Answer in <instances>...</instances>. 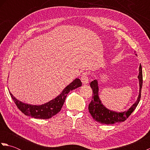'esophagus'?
Wrapping results in <instances>:
<instances>
[{"label": "esophagus", "instance_id": "obj_1", "mask_svg": "<svg viewBox=\"0 0 150 150\" xmlns=\"http://www.w3.org/2000/svg\"><path fill=\"white\" fill-rule=\"evenodd\" d=\"M81 81L84 84H86L89 82V79L88 77V73L84 72L81 75Z\"/></svg>", "mask_w": 150, "mask_h": 150}]
</instances>
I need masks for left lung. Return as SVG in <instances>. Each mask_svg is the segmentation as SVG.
<instances>
[{
    "mask_svg": "<svg viewBox=\"0 0 150 150\" xmlns=\"http://www.w3.org/2000/svg\"><path fill=\"white\" fill-rule=\"evenodd\" d=\"M138 78L139 80L140 90L137 100L128 110L121 113L110 111L104 107V105L101 103V101L98 95V88L97 80L91 82L90 84L92 89V91H93V97H92L91 103L89 104L88 110L89 112L90 113L93 119L97 122L104 124H113L115 123L124 122V120L128 119L133 111L135 110L136 107L137 106L139 101L141 100L142 86V71L141 64H140L139 66V74Z\"/></svg>",
    "mask_w": 150,
    "mask_h": 150,
    "instance_id": "8db88e82",
    "label": "left lung"
}]
</instances>
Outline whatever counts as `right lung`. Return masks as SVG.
I'll use <instances>...</instances> for the list:
<instances>
[{
    "label": "right lung",
    "instance_id": "obj_1",
    "mask_svg": "<svg viewBox=\"0 0 150 150\" xmlns=\"http://www.w3.org/2000/svg\"><path fill=\"white\" fill-rule=\"evenodd\" d=\"M81 86L82 82L80 79H76L71 84L64 89L62 93L59 96L50 100L48 103L42 105H39V106L23 103L13 97V95L10 92H9V94L15 104L17 105V108L24 115L35 118V119H47L55 115L61 110V108L64 103L66 97L69 92Z\"/></svg>",
    "mask_w": 150,
    "mask_h": 150
}]
</instances>
